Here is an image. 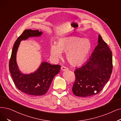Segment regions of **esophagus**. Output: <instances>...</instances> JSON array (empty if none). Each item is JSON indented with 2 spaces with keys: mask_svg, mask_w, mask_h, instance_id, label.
<instances>
[{
  "mask_svg": "<svg viewBox=\"0 0 121 121\" xmlns=\"http://www.w3.org/2000/svg\"><path fill=\"white\" fill-rule=\"evenodd\" d=\"M61 70L62 71H67L68 70V68L65 67V66H62L61 67Z\"/></svg>",
  "mask_w": 121,
  "mask_h": 121,
  "instance_id": "1",
  "label": "esophagus"
}]
</instances>
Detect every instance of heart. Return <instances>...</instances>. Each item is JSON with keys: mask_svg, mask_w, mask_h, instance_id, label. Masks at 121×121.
<instances>
[{"mask_svg": "<svg viewBox=\"0 0 121 121\" xmlns=\"http://www.w3.org/2000/svg\"><path fill=\"white\" fill-rule=\"evenodd\" d=\"M92 44L88 39L70 36L60 39L56 44L51 45L50 52L52 56L59 58L62 52L66 53V59L73 66L82 64L87 59Z\"/></svg>", "mask_w": 121, "mask_h": 121, "instance_id": "heart-1", "label": "heart"}]
</instances>
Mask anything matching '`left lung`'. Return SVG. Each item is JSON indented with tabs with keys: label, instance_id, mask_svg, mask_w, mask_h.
Returning <instances> with one entry per match:
<instances>
[{
	"label": "left lung",
	"instance_id": "1",
	"mask_svg": "<svg viewBox=\"0 0 121 121\" xmlns=\"http://www.w3.org/2000/svg\"><path fill=\"white\" fill-rule=\"evenodd\" d=\"M107 43L98 35V44L85 65L75 71L72 91L75 95L88 97L100 92L112 72V55Z\"/></svg>",
	"mask_w": 121,
	"mask_h": 121
}]
</instances>
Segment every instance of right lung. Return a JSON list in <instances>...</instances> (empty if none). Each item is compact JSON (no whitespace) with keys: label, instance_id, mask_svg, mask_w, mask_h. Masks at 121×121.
Returning <instances> with one entry per match:
<instances>
[{"label":"right lung","instance_id":"right-lung-1","mask_svg":"<svg viewBox=\"0 0 121 121\" xmlns=\"http://www.w3.org/2000/svg\"><path fill=\"white\" fill-rule=\"evenodd\" d=\"M43 33L39 30H26L15 42L9 61V71L15 85L20 91L32 96L43 95L48 90L54 77L59 73L61 66L42 62L38 69L30 73H24L16 61L20 42L31 37H39Z\"/></svg>","mask_w":121,"mask_h":121}]
</instances>
